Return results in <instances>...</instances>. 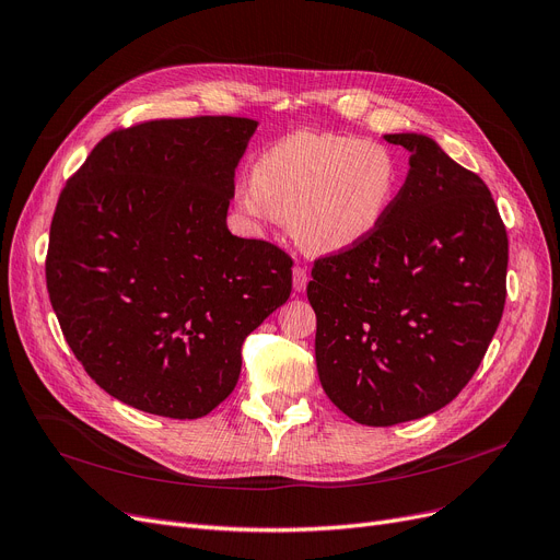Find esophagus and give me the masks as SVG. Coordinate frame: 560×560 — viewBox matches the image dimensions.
Here are the masks:
<instances>
[{
  "mask_svg": "<svg viewBox=\"0 0 560 560\" xmlns=\"http://www.w3.org/2000/svg\"><path fill=\"white\" fill-rule=\"evenodd\" d=\"M292 278H294V292H305V287H307V280H310V276H307V271L303 266H294V271H292Z\"/></svg>",
  "mask_w": 560,
  "mask_h": 560,
  "instance_id": "obj_1",
  "label": "esophagus"
}]
</instances>
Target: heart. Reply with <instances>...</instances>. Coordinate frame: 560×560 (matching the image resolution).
Here are the masks:
<instances>
[{
    "mask_svg": "<svg viewBox=\"0 0 560 560\" xmlns=\"http://www.w3.org/2000/svg\"><path fill=\"white\" fill-rule=\"evenodd\" d=\"M399 178L397 155L382 142L299 130L259 153L238 205L255 218L289 220L307 253L335 255L376 232Z\"/></svg>",
    "mask_w": 560,
    "mask_h": 560,
    "instance_id": "b5f03b06",
    "label": "heart"
}]
</instances>
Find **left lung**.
Returning <instances> with one entry per match:
<instances>
[{"label": "left lung", "instance_id": "1", "mask_svg": "<svg viewBox=\"0 0 560 560\" xmlns=\"http://www.w3.org/2000/svg\"><path fill=\"white\" fill-rule=\"evenodd\" d=\"M409 174L376 232L315 261L307 301L328 399L390 428L443 409L471 382L505 305L508 234L489 188L436 140L393 132Z\"/></svg>", "mask_w": 560, "mask_h": 560}]
</instances>
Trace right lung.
<instances>
[{"label":"right lung","instance_id":"obj_1","mask_svg":"<svg viewBox=\"0 0 560 560\" xmlns=\"http://www.w3.org/2000/svg\"><path fill=\"white\" fill-rule=\"evenodd\" d=\"M243 117L109 132L61 190L46 280L63 338L124 405L192 420L241 374V345L292 294V259L228 230Z\"/></svg>","mask_w":560,"mask_h":560}]
</instances>
